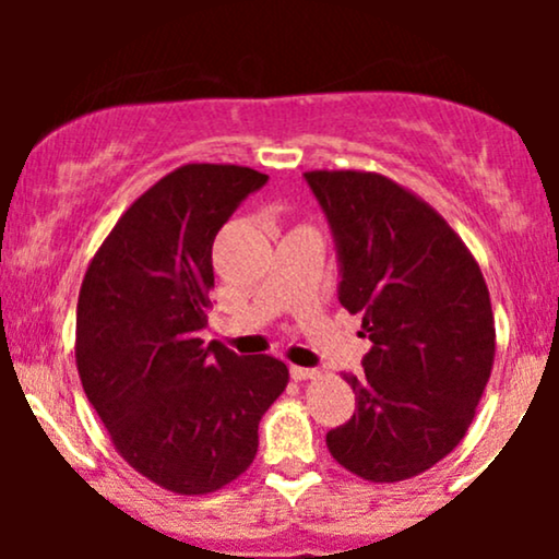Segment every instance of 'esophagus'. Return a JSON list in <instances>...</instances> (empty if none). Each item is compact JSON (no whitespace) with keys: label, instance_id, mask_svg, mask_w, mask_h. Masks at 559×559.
Wrapping results in <instances>:
<instances>
[{"label":"esophagus","instance_id":"34e87169","mask_svg":"<svg viewBox=\"0 0 559 559\" xmlns=\"http://www.w3.org/2000/svg\"><path fill=\"white\" fill-rule=\"evenodd\" d=\"M288 373H292L294 381H307V378H316L318 370L316 368H301V365H292V368H288Z\"/></svg>","mask_w":559,"mask_h":559}]
</instances>
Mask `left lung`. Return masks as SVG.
I'll use <instances>...</instances> for the list:
<instances>
[{"instance_id":"obj_1","label":"left lung","mask_w":559,"mask_h":559,"mask_svg":"<svg viewBox=\"0 0 559 559\" xmlns=\"http://www.w3.org/2000/svg\"><path fill=\"white\" fill-rule=\"evenodd\" d=\"M305 181L336 243L338 301L370 338L365 376H344L355 415L325 444L365 480L413 478L463 441L489 383V288L444 217L400 183L357 170Z\"/></svg>"}]
</instances>
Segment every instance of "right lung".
Instances as JSON below:
<instances>
[{
  "label": "right lung",
  "instance_id": "obj_1",
  "mask_svg": "<svg viewBox=\"0 0 559 559\" xmlns=\"http://www.w3.org/2000/svg\"><path fill=\"white\" fill-rule=\"evenodd\" d=\"M267 183L239 165H183L144 191L94 254L79 294L75 362L112 444L141 476L210 493L258 454V426L288 383L271 355L204 344L213 241Z\"/></svg>",
  "mask_w": 559,
  "mask_h": 559
}]
</instances>
